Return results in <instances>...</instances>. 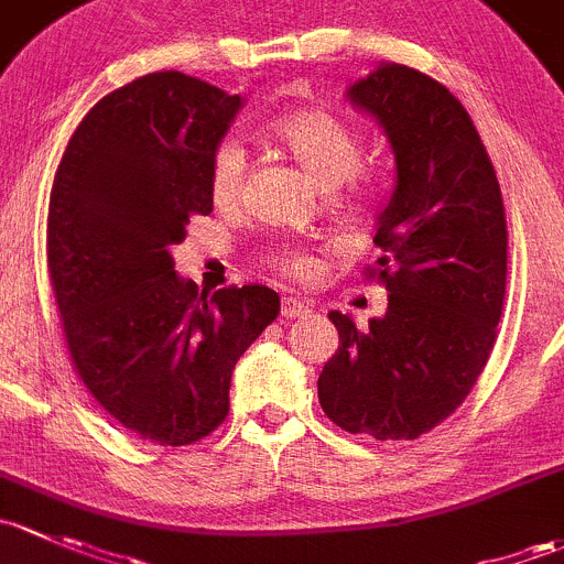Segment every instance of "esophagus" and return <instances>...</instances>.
Listing matches in <instances>:
<instances>
[{
  "instance_id": "1",
  "label": "esophagus",
  "mask_w": 564,
  "mask_h": 564,
  "mask_svg": "<svg viewBox=\"0 0 564 564\" xmlns=\"http://www.w3.org/2000/svg\"><path fill=\"white\" fill-rule=\"evenodd\" d=\"M306 312H310V304L301 299H284L282 301V317H288V321H295V317H304Z\"/></svg>"
}]
</instances>
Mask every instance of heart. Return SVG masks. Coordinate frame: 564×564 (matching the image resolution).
I'll return each instance as SVG.
<instances>
[{
	"instance_id": "b5f03b06",
	"label": "heart",
	"mask_w": 564,
	"mask_h": 564,
	"mask_svg": "<svg viewBox=\"0 0 564 564\" xmlns=\"http://www.w3.org/2000/svg\"><path fill=\"white\" fill-rule=\"evenodd\" d=\"M274 138L280 147L315 178L321 187L347 184V203H367L375 187V171L361 165V138L358 132L323 108H304L284 113L274 121ZM243 176H247V154L236 138H223L214 147L208 160V195L217 208H230L239 203ZM274 265H280L290 276H310L315 269V258L295 249H284L274 254Z\"/></svg>"
}]
</instances>
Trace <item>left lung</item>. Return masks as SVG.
Returning <instances> with one entry per match:
<instances>
[{
  "instance_id": "8db88e82",
  "label": "left lung",
  "mask_w": 564,
  "mask_h": 564,
  "mask_svg": "<svg viewBox=\"0 0 564 564\" xmlns=\"http://www.w3.org/2000/svg\"><path fill=\"white\" fill-rule=\"evenodd\" d=\"M347 97L386 130L397 162L377 217L380 258L367 269L388 310L367 328L328 312L339 350L317 397L345 432L415 440L467 399L495 347L508 276L502 193L473 119L434 78L388 62Z\"/></svg>"
}]
</instances>
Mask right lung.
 <instances>
[{"mask_svg":"<svg viewBox=\"0 0 564 564\" xmlns=\"http://www.w3.org/2000/svg\"><path fill=\"white\" fill-rule=\"evenodd\" d=\"M241 102L176 69L143 75L84 116L51 187L48 274L73 367L149 443L212 434L236 361L280 315L263 284L203 295L173 271L189 217L212 214L208 160Z\"/></svg>","mask_w":564,"mask_h":564,"instance_id":"1","label":"right lung"}]
</instances>
